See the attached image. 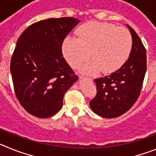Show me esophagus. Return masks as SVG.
I'll use <instances>...</instances> for the list:
<instances>
[{"instance_id":"obj_1","label":"esophagus","mask_w":156,"mask_h":156,"mask_svg":"<svg viewBox=\"0 0 156 156\" xmlns=\"http://www.w3.org/2000/svg\"><path fill=\"white\" fill-rule=\"evenodd\" d=\"M80 79H83V78H85V77H84V76H80ZM87 80H88L92 81L91 78H87Z\"/></svg>"}]
</instances>
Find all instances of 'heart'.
<instances>
[{"instance_id": "obj_1", "label": "heart", "mask_w": 156, "mask_h": 156, "mask_svg": "<svg viewBox=\"0 0 156 156\" xmlns=\"http://www.w3.org/2000/svg\"><path fill=\"white\" fill-rule=\"evenodd\" d=\"M79 37L67 36L62 51L67 62L76 68L89 56L92 58L80 67L83 73L94 75L117 71L127 61L132 49L129 30L109 23L90 22L77 30Z\"/></svg>"}]
</instances>
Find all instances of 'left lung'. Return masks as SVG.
Instances as JSON below:
<instances>
[{
    "label": "left lung",
    "instance_id": "left-lung-1",
    "mask_svg": "<svg viewBox=\"0 0 156 156\" xmlns=\"http://www.w3.org/2000/svg\"><path fill=\"white\" fill-rule=\"evenodd\" d=\"M126 26L133 42L129 58L115 73L94 80L97 94L90 106L94 113L104 118H115L131 108L140 95L145 76V48L136 32Z\"/></svg>",
    "mask_w": 156,
    "mask_h": 156
}]
</instances>
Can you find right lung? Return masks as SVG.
I'll return each instance as SVG.
<instances>
[{
    "label": "right lung",
    "instance_id": "obj_1",
    "mask_svg": "<svg viewBox=\"0 0 156 156\" xmlns=\"http://www.w3.org/2000/svg\"><path fill=\"white\" fill-rule=\"evenodd\" d=\"M80 21L69 17L41 20L16 43L10 66L14 89L19 103L34 116L57 113L64 94L78 79L63 57L62 44Z\"/></svg>",
    "mask_w": 156,
    "mask_h": 156
}]
</instances>
